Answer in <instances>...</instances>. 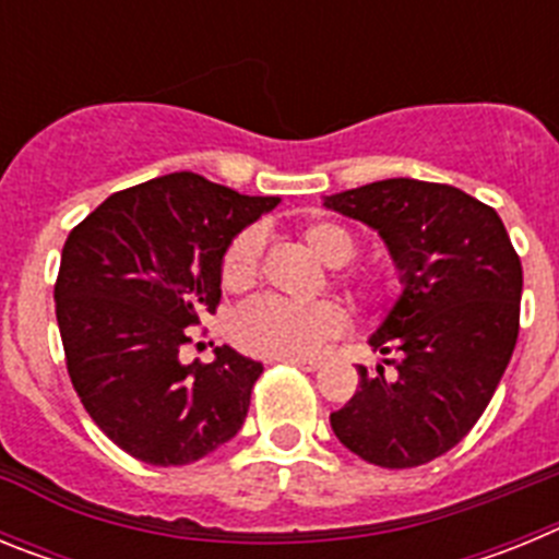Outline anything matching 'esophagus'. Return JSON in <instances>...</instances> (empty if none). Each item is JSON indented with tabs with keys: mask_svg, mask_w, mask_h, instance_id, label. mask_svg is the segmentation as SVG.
<instances>
[{
	"mask_svg": "<svg viewBox=\"0 0 559 559\" xmlns=\"http://www.w3.org/2000/svg\"><path fill=\"white\" fill-rule=\"evenodd\" d=\"M276 360H283V364H290V367L305 369V372H316V369L322 367V360H316V358H276Z\"/></svg>",
	"mask_w": 559,
	"mask_h": 559,
	"instance_id": "1",
	"label": "esophagus"
}]
</instances>
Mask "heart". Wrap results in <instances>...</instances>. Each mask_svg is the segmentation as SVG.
<instances>
[{
    "label": "heart",
    "instance_id": "obj_1",
    "mask_svg": "<svg viewBox=\"0 0 559 559\" xmlns=\"http://www.w3.org/2000/svg\"><path fill=\"white\" fill-rule=\"evenodd\" d=\"M302 243L324 265L341 269L358 251V240L347 226L333 221H316L302 229ZM263 237L257 229H243L231 237L221 260V280L229 290L249 288L260 274ZM344 285L367 308H383L392 296V280L386 271L364 269L341 274ZM347 328V313L333 299H319L310 305H294L276 296H257L243 308H237L229 322V335L237 347L263 358H308L328 341L338 338Z\"/></svg>",
    "mask_w": 559,
    "mask_h": 559
}]
</instances>
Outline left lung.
I'll list each match as a JSON object with an SVG mask.
<instances>
[{
	"label": "left lung",
	"mask_w": 559,
	"mask_h": 559,
	"mask_svg": "<svg viewBox=\"0 0 559 559\" xmlns=\"http://www.w3.org/2000/svg\"><path fill=\"white\" fill-rule=\"evenodd\" d=\"M330 210L386 240L403 294L369 338L397 353L330 414L341 445L406 471L459 445L492 400L521 328V257L492 206L451 185L386 179L335 192Z\"/></svg>",
	"instance_id": "left-lung-1"
}]
</instances>
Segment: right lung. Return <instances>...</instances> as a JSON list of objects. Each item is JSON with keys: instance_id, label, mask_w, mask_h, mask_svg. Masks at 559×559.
I'll use <instances>...</instances> for the list:
<instances>
[{"instance_id": "right-lung-1", "label": "right lung", "mask_w": 559, "mask_h": 559, "mask_svg": "<svg viewBox=\"0 0 559 559\" xmlns=\"http://www.w3.org/2000/svg\"><path fill=\"white\" fill-rule=\"evenodd\" d=\"M199 173L114 192L69 231L56 280L67 372L97 428L156 467L229 442L263 364L231 347L181 364L187 328L221 302V260L237 231L274 210Z\"/></svg>"}]
</instances>
